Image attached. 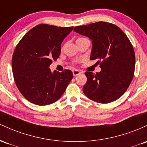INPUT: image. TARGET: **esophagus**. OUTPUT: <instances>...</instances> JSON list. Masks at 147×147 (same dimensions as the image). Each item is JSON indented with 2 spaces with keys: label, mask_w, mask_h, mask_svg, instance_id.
Listing matches in <instances>:
<instances>
[{
  "label": "esophagus",
  "mask_w": 147,
  "mask_h": 147,
  "mask_svg": "<svg viewBox=\"0 0 147 147\" xmlns=\"http://www.w3.org/2000/svg\"><path fill=\"white\" fill-rule=\"evenodd\" d=\"M80 72L78 70H74V71H73L74 76H77L80 75Z\"/></svg>",
  "instance_id": "esophagus-1"
}]
</instances>
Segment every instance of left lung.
<instances>
[{
    "label": "left lung",
    "mask_w": 147,
    "mask_h": 147,
    "mask_svg": "<svg viewBox=\"0 0 147 147\" xmlns=\"http://www.w3.org/2000/svg\"><path fill=\"white\" fill-rule=\"evenodd\" d=\"M74 31L91 39L90 60H98L101 69L96 74L85 72L84 94L97 103L118 99L129 87L136 65L134 49L126 34L115 24L103 21L76 26Z\"/></svg>",
    "instance_id": "1"
}]
</instances>
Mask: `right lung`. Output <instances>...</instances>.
<instances>
[{"mask_svg":"<svg viewBox=\"0 0 147 147\" xmlns=\"http://www.w3.org/2000/svg\"><path fill=\"white\" fill-rule=\"evenodd\" d=\"M74 27L39 24L27 32L16 47L11 68L15 83L25 98L47 105L62 96L73 78L71 71H54L49 66L61 52V44Z\"/></svg>","mask_w":147,"mask_h":147,"instance_id":"right-lung-1","label":"right lung"}]
</instances>
